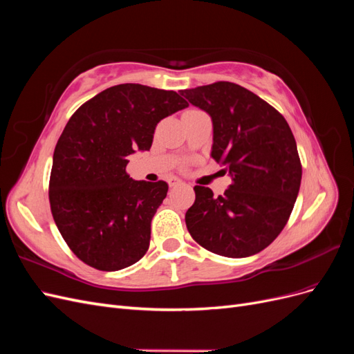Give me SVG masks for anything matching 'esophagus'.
<instances>
[{
    "instance_id": "34e87169",
    "label": "esophagus",
    "mask_w": 354,
    "mask_h": 354,
    "mask_svg": "<svg viewBox=\"0 0 354 354\" xmlns=\"http://www.w3.org/2000/svg\"><path fill=\"white\" fill-rule=\"evenodd\" d=\"M168 185H169L171 187H176V186L183 185V181H181L180 178H176V177H173V178H169V180H168Z\"/></svg>"
}]
</instances>
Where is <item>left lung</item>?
<instances>
[{
  "label": "left lung",
  "mask_w": 354,
  "mask_h": 354,
  "mask_svg": "<svg viewBox=\"0 0 354 354\" xmlns=\"http://www.w3.org/2000/svg\"><path fill=\"white\" fill-rule=\"evenodd\" d=\"M180 94L211 116V156L232 177L220 196L194 187L189 233L205 250L230 259L263 251L285 227L301 185L291 128L273 106L238 84L218 81Z\"/></svg>",
  "instance_id": "left-lung-1"
}]
</instances>
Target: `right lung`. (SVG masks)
<instances>
[{
    "label": "right lung",
    "instance_id": "right-lung-1",
    "mask_svg": "<svg viewBox=\"0 0 354 354\" xmlns=\"http://www.w3.org/2000/svg\"><path fill=\"white\" fill-rule=\"evenodd\" d=\"M187 106L176 91L120 84L71 116L53 155L48 198L60 234L85 264L121 270L149 250L168 185L133 180L128 156L149 151L158 122Z\"/></svg>",
    "mask_w": 354,
    "mask_h": 354
}]
</instances>
